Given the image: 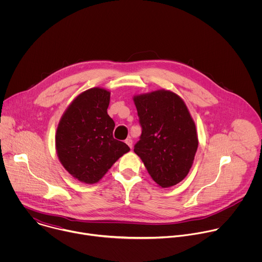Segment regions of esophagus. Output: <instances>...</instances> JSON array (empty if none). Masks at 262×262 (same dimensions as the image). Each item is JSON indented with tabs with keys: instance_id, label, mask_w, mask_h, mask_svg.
I'll return each instance as SVG.
<instances>
[{
	"instance_id": "1",
	"label": "esophagus",
	"mask_w": 262,
	"mask_h": 262,
	"mask_svg": "<svg viewBox=\"0 0 262 262\" xmlns=\"http://www.w3.org/2000/svg\"><path fill=\"white\" fill-rule=\"evenodd\" d=\"M125 143L128 145L129 148L133 147V140H132V138H127V139L125 140Z\"/></svg>"
}]
</instances>
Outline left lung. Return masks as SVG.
Wrapping results in <instances>:
<instances>
[{
    "instance_id": "left-lung-1",
    "label": "left lung",
    "mask_w": 262,
    "mask_h": 262,
    "mask_svg": "<svg viewBox=\"0 0 262 262\" xmlns=\"http://www.w3.org/2000/svg\"><path fill=\"white\" fill-rule=\"evenodd\" d=\"M142 127L134 151L162 188L180 182L193 165L198 148L195 123L183 100L160 90L134 97Z\"/></svg>"
}]
</instances>
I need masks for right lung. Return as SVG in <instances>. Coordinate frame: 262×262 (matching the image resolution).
Masks as SVG:
<instances>
[{
    "instance_id": "right-lung-1",
    "label": "right lung",
    "mask_w": 262,
    "mask_h": 262,
    "mask_svg": "<svg viewBox=\"0 0 262 262\" xmlns=\"http://www.w3.org/2000/svg\"><path fill=\"white\" fill-rule=\"evenodd\" d=\"M110 92L92 88L80 94L62 116L56 148L63 167L82 182L95 183L129 147L114 139L107 115Z\"/></svg>"
}]
</instances>
